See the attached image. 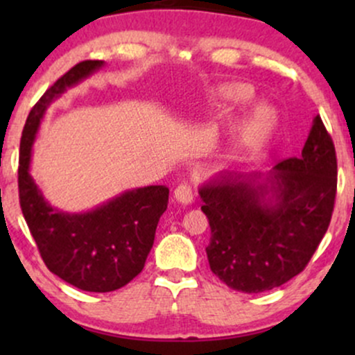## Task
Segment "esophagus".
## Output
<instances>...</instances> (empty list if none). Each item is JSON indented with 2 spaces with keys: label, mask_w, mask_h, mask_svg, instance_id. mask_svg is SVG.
Here are the masks:
<instances>
[{
  "label": "esophagus",
  "mask_w": 355,
  "mask_h": 355,
  "mask_svg": "<svg viewBox=\"0 0 355 355\" xmlns=\"http://www.w3.org/2000/svg\"><path fill=\"white\" fill-rule=\"evenodd\" d=\"M175 198H177V202L183 203V205H189V203L193 202V190L187 183H182V185L175 189Z\"/></svg>",
  "instance_id": "esophagus-1"
}]
</instances>
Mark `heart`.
<instances>
[{
	"instance_id": "obj_1",
	"label": "heart",
	"mask_w": 355,
	"mask_h": 355,
	"mask_svg": "<svg viewBox=\"0 0 355 355\" xmlns=\"http://www.w3.org/2000/svg\"><path fill=\"white\" fill-rule=\"evenodd\" d=\"M215 100L222 105H243L250 101L254 96V89L250 85L245 83H225L220 85L215 89ZM274 126V118L267 108L260 107L255 110V113L250 118V123L247 128V145L250 148H255L263 141V138L268 135V132Z\"/></svg>"
}]
</instances>
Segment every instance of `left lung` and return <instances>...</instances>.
<instances>
[{
	"instance_id": "obj_1",
	"label": "left lung",
	"mask_w": 355,
	"mask_h": 355,
	"mask_svg": "<svg viewBox=\"0 0 355 355\" xmlns=\"http://www.w3.org/2000/svg\"><path fill=\"white\" fill-rule=\"evenodd\" d=\"M337 158L317 115L302 155L270 173L222 172L198 189L211 237V272L245 294L272 291L304 270L329 229Z\"/></svg>"
}]
</instances>
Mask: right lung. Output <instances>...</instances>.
Instances as JSON below:
<instances>
[{
    "label": "right lung",
    "instance_id": "add662e5",
    "mask_svg": "<svg viewBox=\"0 0 355 355\" xmlns=\"http://www.w3.org/2000/svg\"><path fill=\"white\" fill-rule=\"evenodd\" d=\"M103 64L81 61L56 80L31 108L19 144V205L43 262L64 282L87 292L116 291L144 270L158 220L168 205V189L150 185L126 190L83 214H68L44 200L31 177V148L46 108Z\"/></svg>",
    "mask_w": 355,
    "mask_h": 355
}]
</instances>
